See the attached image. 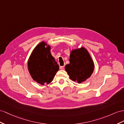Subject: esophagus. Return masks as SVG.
I'll use <instances>...</instances> for the list:
<instances>
[{
	"mask_svg": "<svg viewBox=\"0 0 124 124\" xmlns=\"http://www.w3.org/2000/svg\"><path fill=\"white\" fill-rule=\"evenodd\" d=\"M60 69L61 70H64V66H60Z\"/></svg>",
	"mask_w": 124,
	"mask_h": 124,
	"instance_id": "34e87169",
	"label": "esophagus"
}]
</instances>
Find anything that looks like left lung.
I'll use <instances>...</instances> for the list:
<instances>
[{
  "label": "left lung",
  "instance_id": "obj_1",
  "mask_svg": "<svg viewBox=\"0 0 124 124\" xmlns=\"http://www.w3.org/2000/svg\"><path fill=\"white\" fill-rule=\"evenodd\" d=\"M70 63L65 66L71 80L80 84L86 81L93 74L94 61L84 47L73 49L70 55Z\"/></svg>",
  "mask_w": 124,
  "mask_h": 124
}]
</instances>
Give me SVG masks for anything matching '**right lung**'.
Instances as JSON below:
<instances>
[{
	"instance_id": "add662e5",
	"label": "right lung",
	"mask_w": 124,
	"mask_h": 124,
	"mask_svg": "<svg viewBox=\"0 0 124 124\" xmlns=\"http://www.w3.org/2000/svg\"><path fill=\"white\" fill-rule=\"evenodd\" d=\"M28 69L38 83L43 85L53 81L59 66L51 53V46L46 42L42 41L34 47L28 59Z\"/></svg>"
}]
</instances>
